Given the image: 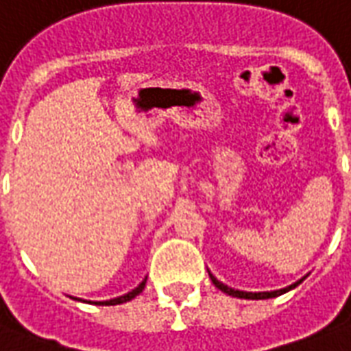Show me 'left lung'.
<instances>
[{
	"label": "left lung",
	"mask_w": 351,
	"mask_h": 351,
	"mask_svg": "<svg viewBox=\"0 0 351 351\" xmlns=\"http://www.w3.org/2000/svg\"><path fill=\"white\" fill-rule=\"evenodd\" d=\"M208 275H210V279H212V282L216 285L217 289L221 292H226V294H229V296H235V298H245V300H267V298H275V296H279V294H285V292L292 291V289H296L298 285H300L306 277H302L300 281L292 282V285H289V287H285V289H279V291H267V292H246V291H237V289H231V287H227V285H223L221 281H217L216 277L212 275V273L208 271Z\"/></svg>",
	"instance_id": "1"
}]
</instances>
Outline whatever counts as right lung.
<instances>
[{"label":"right lung","instance_id":"add662e5","mask_svg":"<svg viewBox=\"0 0 351 351\" xmlns=\"http://www.w3.org/2000/svg\"><path fill=\"white\" fill-rule=\"evenodd\" d=\"M145 282H147V279H143V281L139 282L137 287H135L134 291H130L128 294H124V296H118V298H112V300H105V302H95V304H105V306H116V304H124V302H130L132 298H135L137 294H141L145 289ZM91 304V302H89Z\"/></svg>","mask_w":351,"mask_h":351}]
</instances>
